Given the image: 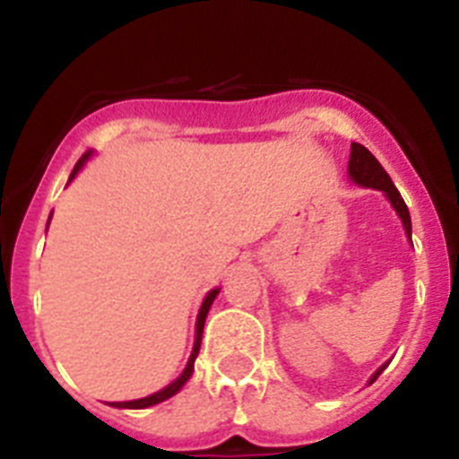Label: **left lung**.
<instances>
[{
    "label": "left lung",
    "mask_w": 459,
    "mask_h": 459,
    "mask_svg": "<svg viewBox=\"0 0 459 459\" xmlns=\"http://www.w3.org/2000/svg\"><path fill=\"white\" fill-rule=\"evenodd\" d=\"M350 177L354 184L359 186H366V188H375V190H381V193L386 195L388 202L393 204V209L397 211V216H400V221H403L404 230H407V237L409 241H411V218H409V209L407 204H404V200L400 197V190L393 186L391 177L386 174V169L381 168L379 160H377L375 156H372L370 152H368L363 144H359V142H351V153H350ZM384 368L381 366L379 370L372 375L370 384L377 379V377L384 372Z\"/></svg>",
    "instance_id": "obj_1"
}]
</instances>
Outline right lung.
Returning a JSON list of instances; mask_svg holds the SVG:
<instances>
[{
	"instance_id": "right-lung-1",
	"label": "right lung",
	"mask_w": 459,
	"mask_h": 459,
	"mask_svg": "<svg viewBox=\"0 0 459 459\" xmlns=\"http://www.w3.org/2000/svg\"><path fill=\"white\" fill-rule=\"evenodd\" d=\"M91 156V152L84 153L82 158H80L78 163H75V168H73L71 177H68V181L75 179V174L82 169V165L87 163V158ZM218 291L221 290H211L209 294H206L204 303H202L200 307V315H197V326H195V347H193V354H190L188 359V366H186V370L181 372V377H177V379L169 384V386H165L163 391L153 393V395L149 397H142V400H131V403H112V407H119V409H144V407H152V404H158L163 403V400H168V397H172L174 393H179L181 386H184L186 381L190 379V375H193V366H195V359H197V354H200V342H202V331H204V319H206V312H209L211 303H213V299L218 296Z\"/></svg>"
}]
</instances>
